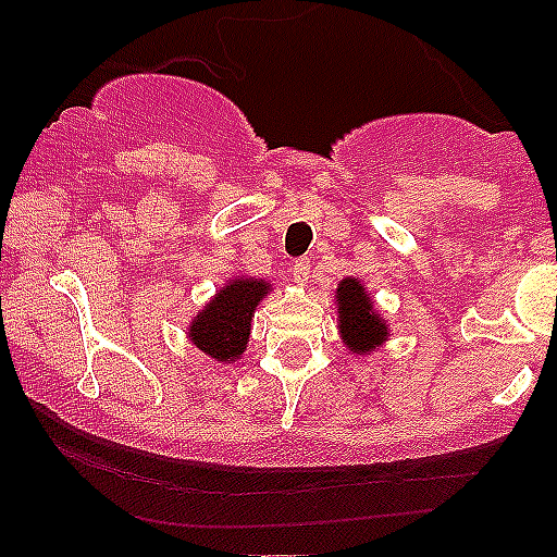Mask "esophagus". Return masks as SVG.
I'll return each instance as SVG.
<instances>
[{"mask_svg": "<svg viewBox=\"0 0 557 557\" xmlns=\"http://www.w3.org/2000/svg\"><path fill=\"white\" fill-rule=\"evenodd\" d=\"M290 274H293V280H296L298 285H306V283H309V274H311V261L309 259H298L296 264L290 267Z\"/></svg>", "mask_w": 557, "mask_h": 557, "instance_id": "obj_1", "label": "esophagus"}]
</instances>
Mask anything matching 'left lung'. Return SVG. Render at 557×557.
I'll return each instance as SVG.
<instances>
[{"label":"left lung","mask_w":557,"mask_h":557,"mask_svg":"<svg viewBox=\"0 0 557 557\" xmlns=\"http://www.w3.org/2000/svg\"><path fill=\"white\" fill-rule=\"evenodd\" d=\"M337 317H341L343 343L354 354H369L387 337V327L374 311L363 285L348 277L337 287Z\"/></svg>","instance_id":"left-lung-1"}]
</instances>
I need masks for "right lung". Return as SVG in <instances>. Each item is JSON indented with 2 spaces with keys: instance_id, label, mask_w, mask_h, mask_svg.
<instances>
[{
  "instance_id": "add662e5",
  "label": "right lung",
  "mask_w": 557,
  "mask_h": 557,
  "mask_svg": "<svg viewBox=\"0 0 557 557\" xmlns=\"http://www.w3.org/2000/svg\"><path fill=\"white\" fill-rule=\"evenodd\" d=\"M270 290V283L251 277H238L216 293L212 304L190 324V341L198 350L214 361H235L243 354L251 332V317L259 300Z\"/></svg>"
}]
</instances>
